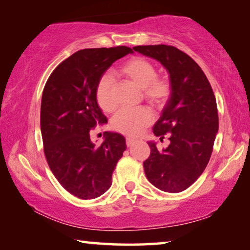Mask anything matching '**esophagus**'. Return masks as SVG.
Segmentation results:
<instances>
[{
    "mask_svg": "<svg viewBox=\"0 0 250 250\" xmlns=\"http://www.w3.org/2000/svg\"><path fill=\"white\" fill-rule=\"evenodd\" d=\"M134 142H135V140H134V139H132V138H126V139H125L126 146H131L133 145Z\"/></svg>",
    "mask_w": 250,
    "mask_h": 250,
    "instance_id": "34e87169",
    "label": "esophagus"
}]
</instances>
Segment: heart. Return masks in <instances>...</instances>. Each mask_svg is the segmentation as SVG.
Instances as JSON below:
<instances>
[{
	"label": "heart",
	"instance_id": "b5f03b06",
	"mask_svg": "<svg viewBox=\"0 0 250 250\" xmlns=\"http://www.w3.org/2000/svg\"><path fill=\"white\" fill-rule=\"evenodd\" d=\"M118 74L137 84L143 91L145 98L154 107H162L172 96V83L167 77H160L154 65L143 57H131L118 68ZM96 99L104 112L115 110V83L111 76L100 78L96 88ZM153 120L147 108H124L113 116L111 126L129 137H138Z\"/></svg>",
	"mask_w": 250,
	"mask_h": 250
}]
</instances>
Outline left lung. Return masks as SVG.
I'll use <instances>...</instances> for the list:
<instances>
[{"mask_svg": "<svg viewBox=\"0 0 250 250\" xmlns=\"http://www.w3.org/2000/svg\"><path fill=\"white\" fill-rule=\"evenodd\" d=\"M135 52L160 62L170 75L172 96L153 133L167 134L170 145L159 150L149 142L146 175L161 191L179 193L189 188L205 170L218 131L215 95L204 71L188 54L174 46H135Z\"/></svg>", "mask_w": 250, "mask_h": 250, "instance_id": "8db88e82", "label": "left lung"}]
</instances>
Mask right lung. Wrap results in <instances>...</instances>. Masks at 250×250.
I'll return each instance as SVG.
<instances>
[{
  "instance_id": "right-lung-1",
  "label": "right lung",
  "mask_w": 250,
  "mask_h": 250,
  "mask_svg": "<svg viewBox=\"0 0 250 250\" xmlns=\"http://www.w3.org/2000/svg\"><path fill=\"white\" fill-rule=\"evenodd\" d=\"M129 53L132 49L126 46L78 50L55 68L44 87L41 131L46 160L62 188L82 200L108 191L126 149L125 137L116 132H104V141L96 146L90 131L107 122L97 104V84Z\"/></svg>"
}]
</instances>
